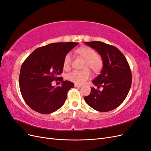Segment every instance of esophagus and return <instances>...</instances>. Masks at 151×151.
Returning <instances> with one entry per match:
<instances>
[{"label": "esophagus", "mask_w": 151, "mask_h": 151, "mask_svg": "<svg viewBox=\"0 0 151 151\" xmlns=\"http://www.w3.org/2000/svg\"><path fill=\"white\" fill-rule=\"evenodd\" d=\"M75 87H76V88H81V87H82V85H80V84H75L74 85Z\"/></svg>", "instance_id": "34e87169"}]
</instances>
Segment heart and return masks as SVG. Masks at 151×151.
<instances>
[{"mask_svg":"<svg viewBox=\"0 0 151 151\" xmlns=\"http://www.w3.org/2000/svg\"><path fill=\"white\" fill-rule=\"evenodd\" d=\"M77 52L81 57L85 59L83 70H73L67 75V79L73 83L82 84L91 77V72L88 68H91L94 73H99L102 70L103 62L101 57L98 56L97 53L90 47H84L79 48ZM72 62V57L70 53L65 55L63 58V66L65 70L70 68Z\"/></svg>","mask_w":151,"mask_h":151,"instance_id":"heart-1","label":"heart"}]
</instances>
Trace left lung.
Returning <instances> with one entry per match:
<instances>
[{"mask_svg": "<svg viewBox=\"0 0 151 151\" xmlns=\"http://www.w3.org/2000/svg\"><path fill=\"white\" fill-rule=\"evenodd\" d=\"M101 56L103 67L100 74L92 82L99 91L91 88V93L84 97L86 103L95 110L109 111L124 101L132 84L130 68L123 54L115 47L101 42H84Z\"/></svg>", "mask_w": 151, "mask_h": 151, "instance_id": "8db88e82", "label": "left lung"}]
</instances>
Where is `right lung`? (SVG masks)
I'll return each instance as SVG.
<instances>
[{
  "label": "right lung",
  "mask_w": 151,
  "mask_h": 151,
  "mask_svg": "<svg viewBox=\"0 0 151 151\" xmlns=\"http://www.w3.org/2000/svg\"><path fill=\"white\" fill-rule=\"evenodd\" d=\"M78 43H53L36 48L22 63L19 83L24 101L34 111L49 114L65 103L72 82L62 81L63 62L65 55ZM53 80L62 81L61 86L51 85Z\"/></svg>",
  "instance_id": "obj_1"
}]
</instances>
